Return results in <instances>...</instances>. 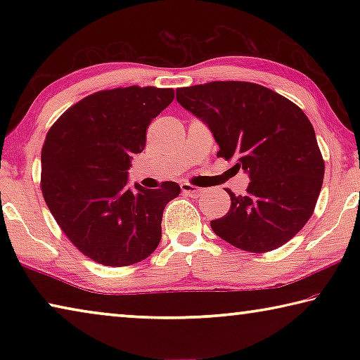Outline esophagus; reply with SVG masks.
Wrapping results in <instances>:
<instances>
[{
  "label": "esophagus",
  "instance_id": "esophagus-1",
  "mask_svg": "<svg viewBox=\"0 0 360 360\" xmlns=\"http://www.w3.org/2000/svg\"><path fill=\"white\" fill-rule=\"evenodd\" d=\"M181 191L184 192V193H187V195H191V197H200V195L203 193V188L188 184V182H182Z\"/></svg>",
  "mask_w": 360,
  "mask_h": 360
}]
</instances>
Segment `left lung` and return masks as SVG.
<instances>
[{
    "label": "left lung",
    "mask_w": 360,
    "mask_h": 360,
    "mask_svg": "<svg viewBox=\"0 0 360 360\" xmlns=\"http://www.w3.org/2000/svg\"><path fill=\"white\" fill-rule=\"evenodd\" d=\"M182 108L202 119L219 144L249 174L246 195L229 191L227 214L211 229L249 252L281 248L303 229L318 202L324 158L311 122L295 103L264 85L216 81L176 90Z\"/></svg>",
    "instance_id": "obj_1"
}]
</instances>
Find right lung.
<instances>
[{
    "label": "right lung",
    "mask_w": 360,
    "mask_h": 360,
    "mask_svg": "<svg viewBox=\"0 0 360 360\" xmlns=\"http://www.w3.org/2000/svg\"><path fill=\"white\" fill-rule=\"evenodd\" d=\"M174 98L173 89L119 87L85 96L57 119L41 152V191L60 229L84 255L127 266L155 251L162 216L181 187L127 186L146 130Z\"/></svg>",
    "instance_id": "obj_1"
}]
</instances>
